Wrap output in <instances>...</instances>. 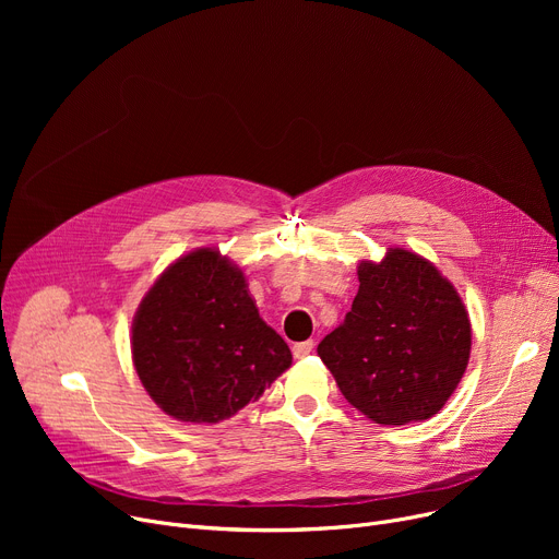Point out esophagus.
I'll list each match as a JSON object with an SVG mask.
<instances>
[{"mask_svg":"<svg viewBox=\"0 0 559 559\" xmlns=\"http://www.w3.org/2000/svg\"><path fill=\"white\" fill-rule=\"evenodd\" d=\"M312 342L308 340V342H299V344H295V346H292V354H295V358H306L308 354H310V350H312Z\"/></svg>","mask_w":559,"mask_h":559,"instance_id":"1","label":"esophagus"}]
</instances>
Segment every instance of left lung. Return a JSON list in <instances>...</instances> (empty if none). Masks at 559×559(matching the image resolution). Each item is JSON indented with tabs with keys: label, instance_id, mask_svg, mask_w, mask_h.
I'll return each mask as SVG.
<instances>
[{
	"label": "left lung",
	"instance_id": "8db88e82",
	"mask_svg": "<svg viewBox=\"0 0 559 559\" xmlns=\"http://www.w3.org/2000/svg\"><path fill=\"white\" fill-rule=\"evenodd\" d=\"M358 295L319 342L344 399L371 421L405 426L437 415L472 354V321L449 278L401 247L358 264Z\"/></svg>",
	"mask_w": 559,
	"mask_h": 559
}]
</instances>
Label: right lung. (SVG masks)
<instances>
[{
  "mask_svg": "<svg viewBox=\"0 0 559 559\" xmlns=\"http://www.w3.org/2000/svg\"><path fill=\"white\" fill-rule=\"evenodd\" d=\"M131 354L146 394L186 424L233 417L292 365L242 270L213 247L181 255L156 278L133 317Z\"/></svg>",
  "mask_w": 559,
  "mask_h": 559,
  "instance_id": "1",
  "label": "right lung"
}]
</instances>
